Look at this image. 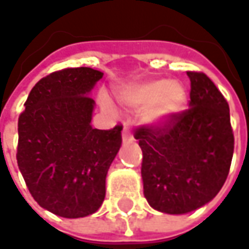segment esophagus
<instances>
[{
    "instance_id": "1",
    "label": "esophagus",
    "mask_w": 249,
    "mask_h": 249,
    "mask_svg": "<svg viewBox=\"0 0 249 249\" xmlns=\"http://www.w3.org/2000/svg\"><path fill=\"white\" fill-rule=\"evenodd\" d=\"M122 139H123V141H131L133 140V136L130 133L129 127H124L123 129V131H122Z\"/></svg>"
}]
</instances>
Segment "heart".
I'll return each instance as SVG.
<instances>
[{
  "label": "heart",
  "instance_id": "heart-1",
  "mask_svg": "<svg viewBox=\"0 0 249 249\" xmlns=\"http://www.w3.org/2000/svg\"><path fill=\"white\" fill-rule=\"evenodd\" d=\"M122 100L136 109H145V119L152 124H163L184 108L187 92L181 84L167 79H157L122 91ZM102 105L112 108L108 97H102Z\"/></svg>",
  "mask_w": 249,
  "mask_h": 249
}]
</instances>
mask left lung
<instances>
[{
  "label": "left lung",
  "instance_id": "obj_1",
  "mask_svg": "<svg viewBox=\"0 0 249 249\" xmlns=\"http://www.w3.org/2000/svg\"><path fill=\"white\" fill-rule=\"evenodd\" d=\"M190 108L163 124L134 130L142 151L144 196L154 209L180 215L213 199L234 151L229 104L205 73L187 72Z\"/></svg>",
  "mask_w": 249,
  "mask_h": 249
}]
</instances>
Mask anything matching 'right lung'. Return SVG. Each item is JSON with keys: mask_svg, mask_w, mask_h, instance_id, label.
Masks as SVG:
<instances>
[{"mask_svg": "<svg viewBox=\"0 0 249 249\" xmlns=\"http://www.w3.org/2000/svg\"><path fill=\"white\" fill-rule=\"evenodd\" d=\"M104 73L66 68L34 86L18 120V166L37 204L62 217H84L105 198V178L122 129H92L89 92Z\"/></svg>", "mask_w": 249, "mask_h": 249, "instance_id": "1", "label": "right lung"}]
</instances>
